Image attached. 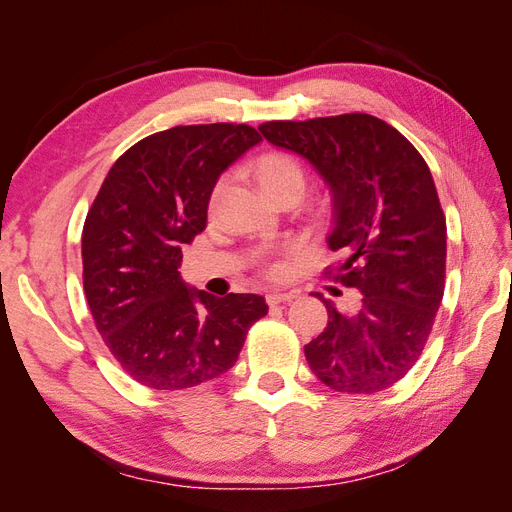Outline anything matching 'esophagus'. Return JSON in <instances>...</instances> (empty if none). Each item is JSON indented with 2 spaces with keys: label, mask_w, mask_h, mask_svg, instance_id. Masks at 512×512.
<instances>
[{
  "label": "esophagus",
  "mask_w": 512,
  "mask_h": 512,
  "mask_svg": "<svg viewBox=\"0 0 512 512\" xmlns=\"http://www.w3.org/2000/svg\"><path fill=\"white\" fill-rule=\"evenodd\" d=\"M299 292L297 290H288V292H280V290H273L267 294V303L269 305H277V303H284V301H292L297 299Z\"/></svg>",
  "instance_id": "1"
}]
</instances>
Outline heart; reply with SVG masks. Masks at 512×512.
<instances>
[{"mask_svg": "<svg viewBox=\"0 0 512 512\" xmlns=\"http://www.w3.org/2000/svg\"><path fill=\"white\" fill-rule=\"evenodd\" d=\"M254 170H256V179L262 185V190H265L273 200L284 196V194H299L301 196L305 190V168L297 158L290 156V153H284V151L262 153V156L254 164ZM224 188H226V177L218 179V183L213 185L211 198H209L211 209L218 205ZM282 269L284 267L280 265V262H271L269 265V271L273 275L282 273Z\"/></svg>", "mask_w": 512, "mask_h": 512, "instance_id": "b5f03b06", "label": "heart"}]
</instances>
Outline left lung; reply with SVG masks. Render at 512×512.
<instances>
[{
    "mask_svg": "<svg viewBox=\"0 0 512 512\" xmlns=\"http://www.w3.org/2000/svg\"><path fill=\"white\" fill-rule=\"evenodd\" d=\"M258 130L327 183V243L344 254L335 280L363 294L354 314L322 299L329 322L305 346L309 367L339 393L389 389L421 356L444 294L446 220L427 162L404 134L365 113Z\"/></svg>",
    "mask_w": 512,
    "mask_h": 512,
    "instance_id": "left-lung-1",
    "label": "left lung"
}]
</instances>
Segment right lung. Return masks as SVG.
Wrapping results in <instances>:
<instances>
[{"instance_id": "1", "label": "right lung", "mask_w": 512, "mask_h": 512, "mask_svg": "<svg viewBox=\"0 0 512 512\" xmlns=\"http://www.w3.org/2000/svg\"><path fill=\"white\" fill-rule=\"evenodd\" d=\"M262 136L245 123L177 126L108 170L83 226V288L96 329L130 378L192 389L237 363L267 314L258 294L218 299L181 277V247L207 226L213 185Z\"/></svg>"}]
</instances>
